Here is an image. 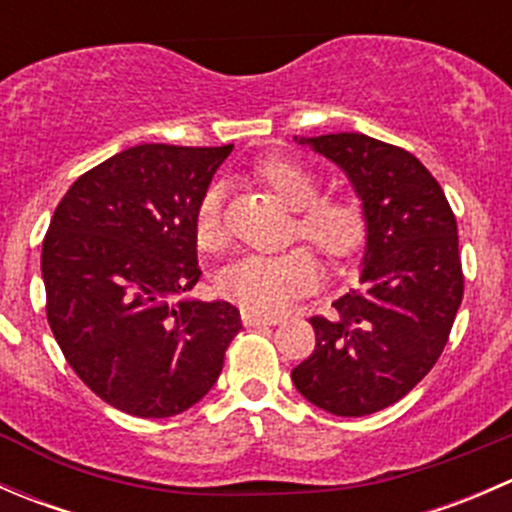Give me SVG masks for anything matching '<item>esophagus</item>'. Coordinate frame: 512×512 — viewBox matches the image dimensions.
I'll return each instance as SVG.
<instances>
[{
  "label": "esophagus",
  "mask_w": 512,
  "mask_h": 512,
  "mask_svg": "<svg viewBox=\"0 0 512 512\" xmlns=\"http://www.w3.org/2000/svg\"><path fill=\"white\" fill-rule=\"evenodd\" d=\"M282 317H272V314H260V312H250V309H245L242 312V324L245 327H275V324H280Z\"/></svg>",
  "instance_id": "34e87169"
}]
</instances>
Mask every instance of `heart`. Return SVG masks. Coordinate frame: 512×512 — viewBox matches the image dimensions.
Wrapping results in <instances>:
<instances>
[{"instance_id": "obj_1", "label": "heart", "mask_w": 512, "mask_h": 512, "mask_svg": "<svg viewBox=\"0 0 512 512\" xmlns=\"http://www.w3.org/2000/svg\"><path fill=\"white\" fill-rule=\"evenodd\" d=\"M257 178L275 190L289 208L297 210L294 232L312 242L332 260L354 255L366 235V215L352 198H319V180L312 170L292 158H267L257 165ZM220 185H213L198 200L193 218L195 242L203 250L223 245V215H220ZM322 280L314 255L304 247L287 252H247L223 267L218 287L250 312L277 314L294 299L312 292Z\"/></svg>"}]
</instances>
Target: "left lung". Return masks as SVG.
Returning a JSON list of instances; mask_svg holds the SVG:
<instances>
[{
	"mask_svg": "<svg viewBox=\"0 0 512 512\" xmlns=\"http://www.w3.org/2000/svg\"><path fill=\"white\" fill-rule=\"evenodd\" d=\"M344 170L366 215L359 289L312 317L314 352L292 369L309 404L369 416L433 369L463 299L456 215L416 156L364 133L297 138Z\"/></svg>",
	"mask_w": 512,
	"mask_h": 512,
	"instance_id": "obj_1",
	"label": "left lung"
}]
</instances>
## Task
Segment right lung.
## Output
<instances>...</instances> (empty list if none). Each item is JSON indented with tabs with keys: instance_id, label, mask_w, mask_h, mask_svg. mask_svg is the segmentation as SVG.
<instances>
[{
	"instance_id": "obj_1",
	"label": "right lung",
	"mask_w": 512,
	"mask_h": 512,
	"mask_svg": "<svg viewBox=\"0 0 512 512\" xmlns=\"http://www.w3.org/2000/svg\"><path fill=\"white\" fill-rule=\"evenodd\" d=\"M232 146L143 143L81 175L41 245L46 319L98 399L138 418L198 404L242 329L230 302L178 299L200 280L193 218Z\"/></svg>"
}]
</instances>
